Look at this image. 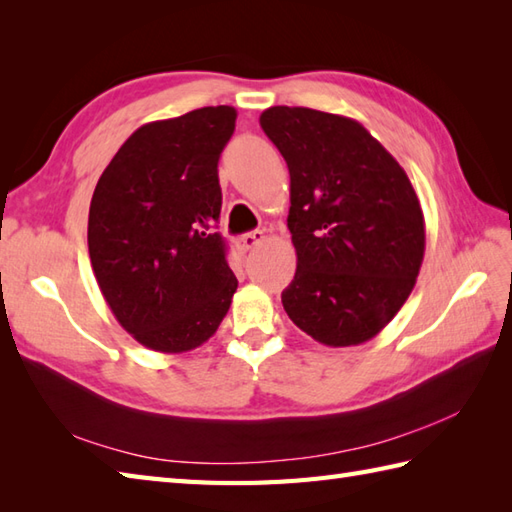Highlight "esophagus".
I'll return each instance as SVG.
<instances>
[{
    "instance_id": "esophagus-1",
    "label": "esophagus",
    "mask_w": 512,
    "mask_h": 512,
    "mask_svg": "<svg viewBox=\"0 0 512 512\" xmlns=\"http://www.w3.org/2000/svg\"><path fill=\"white\" fill-rule=\"evenodd\" d=\"M264 239H266L264 231H253V233H246V235L239 237V242H237V244H239V248H242L244 253H246V250H253V248H257L259 244L264 242Z\"/></svg>"
}]
</instances>
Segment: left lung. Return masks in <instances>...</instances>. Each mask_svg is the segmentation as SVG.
<instances>
[{"label": "left lung", "instance_id": "obj_1", "mask_svg": "<svg viewBox=\"0 0 512 512\" xmlns=\"http://www.w3.org/2000/svg\"><path fill=\"white\" fill-rule=\"evenodd\" d=\"M259 125L290 171L297 273L281 292L284 310L323 345L374 339L424 257V215L405 169L354 118L277 105Z\"/></svg>", "mask_w": 512, "mask_h": 512}]
</instances>
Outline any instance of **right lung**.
<instances>
[{
  "mask_svg": "<svg viewBox=\"0 0 512 512\" xmlns=\"http://www.w3.org/2000/svg\"><path fill=\"white\" fill-rule=\"evenodd\" d=\"M235 118V107L217 105L138 127L96 182L94 277L116 321L149 350H195L231 308L237 279L215 224L217 162Z\"/></svg>",
  "mask_w": 512,
  "mask_h": 512,
  "instance_id": "right-lung-1",
  "label": "right lung"
}]
</instances>
